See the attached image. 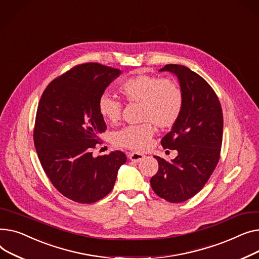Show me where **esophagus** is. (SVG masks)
Instances as JSON below:
<instances>
[{
    "label": "esophagus",
    "mask_w": 259,
    "mask_h": 259,
    "mask_svg": "<svg viewBox=\"0 0 259 259\" xmlns=\"http://www.w3.org/2000/svg\"><path fill=\"white\" fill-rule=\"evenodd\" d=\"M128 158L134 162H140L145 158V156L143 154L137 153V151H131V153H128Z\"/></svg>",
    "instance_id": "34e87169"
}]
</instances>
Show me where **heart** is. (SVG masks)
<instances>
[{"label":"heart","instance_id":"heart-1","mask_svg":"<svg viewBox=\"0 0 259 259\" xmlns=\"http://www.w3.org/2000/svg\"><path fill=\"white\" fill-rule=\"evenodd\" d=\"M119 92L130 103H139L140 124L128 125L114 135V142L121 147L144 150L155 135L154 123L160 128H169L179 120L184 106V94L180 84L158 76L137 74L119 84ZM100 116L112 124L118 123L122 103L108 94L98 99Z\"/></svg>","mask_w":259,"mask_h":259}]
</instances>
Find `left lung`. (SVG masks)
<instances>
[{"label":"left lung","mask_w":259,"mask_h":259,"mask_svg":"<svg viewBox=\"0 0 259 259\" xmlns=\"http://www.w3.org/2000/svg\"><path fill=\"white\" fill-rule=\"evenodd\" d=\"M160 71L177 75L184 106L177 123L161 140L164 148L177 149L178 156L171 162L155 156L159 170L150 179V185L167 202L182 203L205 186L219 163L223 111L213 89L199 74L172 64Z\"/></svg>","instance_id":"8db88e82"}]
</instances>
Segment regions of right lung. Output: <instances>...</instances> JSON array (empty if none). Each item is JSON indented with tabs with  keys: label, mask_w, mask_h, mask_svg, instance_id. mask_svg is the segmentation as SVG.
Masks as SVG:
<instances>
[{
	"label": "right lung",
	"mask_w": 259,
	"mask_h": 259,
	"mask_svg": "<svg viewBox=\"0 0 259 259\" xmlns=\"http://www.w3.org/2000/svg\"><path fill=\"white\" fill-rule=\"evenodd\" d=\"M120 73L97 63L77 65L53 79L38 102L33 140L39 162L53 186L74 202L103 199L126 162L120 150L93 157L106 130L98 99Z\"/></svg>",
	"instance_id": "1"
}]
</instances>
